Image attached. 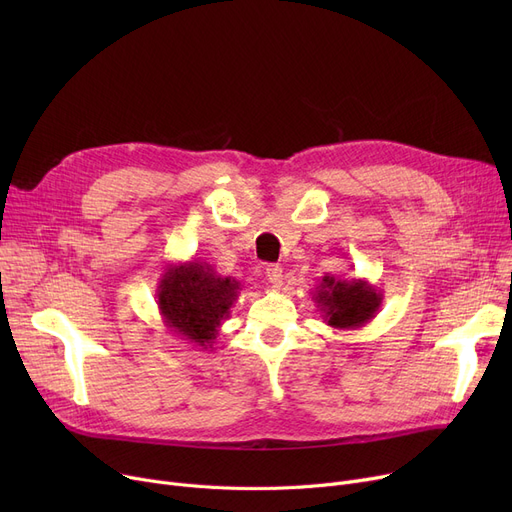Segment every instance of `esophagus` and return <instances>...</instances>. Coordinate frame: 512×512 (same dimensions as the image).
<instances>
[{
  "label": "esophagus",
  "instance_id": "esophagus-1",
  "mask_svg": "<svg viewBox=\"0 0 512 512\" xmlns=\"http://www.w3.org/2000/svg\"><path fill=\"white\" fill-rule=\"evenodd\" d=\"M265 276H267V282H270L272 286H282V280H284L282 265H278V263L267 265L265 267Z\"/></svg>",
  "mask_w": 512,
  "mask_h": 512
}]
</instances>
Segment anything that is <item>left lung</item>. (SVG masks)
I'll return each instance as SVG.
<instances>
[{
    "mask_svg": "<svg viewBox=\"0 0 512 512\" xmlns=\"http://www.w3.org/2000/svg\"><path fill=\"white\" fill-rule=\"evenodd\" d=\"M313 303L321 319L334 330H359L375 317L382 307V292L359 278L324 276L315 286Z\"/></svg>",
    "mask_w": 512,
    "mask_h": 512,
    "instance_id": "left-lung-1",
    "label": "left lung"
}]
</instances>
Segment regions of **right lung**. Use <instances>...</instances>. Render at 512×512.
<instances>
[{"mask_svg": "<svg viewBox=\"0 0 512 512\" xmlns=\"http://www.w3.org/2000/svg\"><path fill=\"white\" fill-rule=\"evenodd\" d=\"M240 290L238 280L218 276L209 263L193 259L166 265L155 297L164 326L174 336L213 348Z\"/></svg>", "mask_w": 512, "mask_h": 512, "instance_id": "obj_1", "label": "right lung"}]
</instances>
